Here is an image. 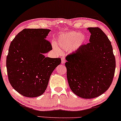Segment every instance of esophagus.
Instances as JSON below:
<instances>
[{"mask_svg":"<svg viewBox=\"0 0 121 121\" xmlns=\"http://www.w3.org/2000/svg\"><path fill=\"white\" fill-rule=\"evenodd\" d=\"M65 63V58L64 57H63L62 58V64H64Z\"/></svg>","mask_w":121,"mask_h":121,"instance_id":"34e87169","label":"esophagus"}]
</instances>
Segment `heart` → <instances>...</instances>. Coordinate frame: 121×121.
I'll return each mask as SVG.
<instances>
[{
    "instance_id": "heart-1",
    "label": "heart",
    "mask_w": 121,
    "mask_h": 121,
    "mask_svg": "<svg viewBox=\"0 0 121 121\" xmlns=\"http://www.w3.org/2000/svg\"><path fill=\"white\" fill-rule=\"evenodd\" d=\"M86 40L85 35L81 33L71 31L64 33L59 36L57 46L59 49L68 50L70 52H75L78 50Z\"/></svg>"
}]
</instances>
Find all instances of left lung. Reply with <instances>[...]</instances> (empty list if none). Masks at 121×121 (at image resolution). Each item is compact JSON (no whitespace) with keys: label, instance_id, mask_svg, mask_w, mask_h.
Returning <instances> with one entry per match:
<instances>
[{"label":"left lung","instance_id":"8db88e82","mask_svg":"<svg viewBox=\"0 0 121 121\" xmlns=\"http://www.w3.org/2000/svg\"><path fill=\"white\" fill-rule=\"evenodd\" d=\"M89 43L66 57L67 78L72 91L83 98L97 97L110 87L116 62L111 42L98 27H89Z\"/></svg>","mask_w":121,"mask_h":121}]
</instances>
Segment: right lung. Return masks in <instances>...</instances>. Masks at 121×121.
Masks as SVG:
<instances>
[{"label":"right lung","instance_id":"1","mask_svg":"<svg viewBox=\"0 0 121 121\" xmlns=\"http://www.w3.org/2000/svg\"><path fill=\"white\" fill-rule=\"evenodd\" d=\"M49 29H24L11 42L6 58L9 82L14 90L27 97L45 92L52 72L61 59L45 57L52 49L46 39Z\"/></svg>","mask_w":121,"mask_h":121}]
</instances>
